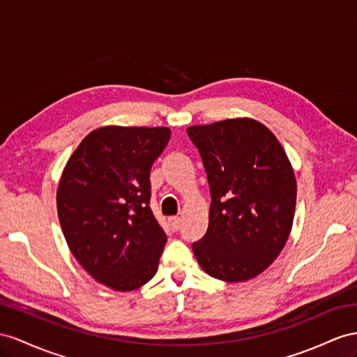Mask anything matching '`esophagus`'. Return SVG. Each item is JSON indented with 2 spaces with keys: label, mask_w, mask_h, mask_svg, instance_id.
Listing matches in <instances>:
<instances>
[{
  "label": "esophagus",
  "mask_w": 357,
  "mask_h": 357,
  "mask_svg": "<svg viewBox=\"0 0 357 357\" xmlns=\"http://www.w3.org/2000/svg\"><path fill=\"white\" fill-rule=\"evenodd\" d=\"M169 226H170V229H172L173 232L179 231V227H181V218H179V217H170V218H169Z\"/></svg>",
  "instance_id": "obj_1"
}]
</instances>
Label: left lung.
Returning <instances> with one entry per match:
<instances>
[{"instance_id":"8db88e82","label":"left lung","mask_w":357,"mask_h":357,"mask_svg":"<svg viewBox=\"0 0 357 357\" xmlns=\"http://www.w3.org/2000/svg\"><path fill=\"white\" fill-rule=\"evenodd\" d=\"M187 134L211 191L206 234L193 243L199 266L225 282L257 278L279 257L294 220L297 184L287 153L248 117L188 126Z\"/></svg>"}]
</instances>
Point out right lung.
Here are the masks:
<instances>
[{"mask_svg":"<svg viewBox=\"0 0 357 357\" xmlns=\"http://www.w3.org/2000/svg\"><path fill=\"white\" fill-rule=\"evenodd\" d=\"M169 140L164 126H102L84 137L63 170V235L81 267L112 289L140 288L158 270L167 236L149 206V178Z\"/></svg>","mask_w":357,"mask_h":357,"instance_id":"right-lung-1","label":"right lung"}]
</instances>
